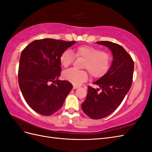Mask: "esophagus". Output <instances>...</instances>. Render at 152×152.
I'll return each mask as SVG.
<instances>
[{"mask_svg":"<svg viewBox=\"0 0 152 152\" xmlns=\"http://www.w3.org/2000/svg\"><path fill=\"white\" fill-rule=\"evenodd\" d=\"M78 87H79V86H75V85H73V89H75L78 88Z\"/></svg>","mask_w":152,"mask_h":152,"instance_id":"1","label":"esophagus"}]
</instances>
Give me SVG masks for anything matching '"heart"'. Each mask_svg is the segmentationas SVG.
<instances>
[{
  "mask_svg": "<svg viewBox=\"0 0 152 152\" xmlns=\"http://www.w3.org/2000/svg\"><path fill=\"white\" fill-rule=\"evenodd\" d=\"M74 53L77 58L84 59L83 68L88 70L91 75L99 78L104 75L110 66V55L104 50H100L98 48L89 45H82L77 48L73 53L70 49H66L59 56V61L63 67H67L74 59ZM64 79L75 85H79L85 82L88 74L85 70H76L69 69L63 73Z\"/></svg>",
  "mask_w": 152,
  "mask_h": 152,
  "instance_id": "obj_1",
  "label": "heart"
}]
</instances>
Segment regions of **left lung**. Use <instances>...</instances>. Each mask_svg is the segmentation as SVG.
I'll use <instances>...</instances> for the list:
<instances>
[{"label": "left lung", "mask_w": 152, "mask_h": 152, "mask_svg": "<svg viewBox=\"0 0 152 152\" xmlns=\"http://www.w3.org/2000/svg\"><path fill=\"white\" fill-rule=\"evenodd\" d=\"M96 43L110 49L113 60L108 71L93 83L99 87L102 92L98 93L99 88L96 89L89 86L82 109L90 118L100 119L112 113L129 91L134 62L121 45L109 41H99Z\"/></svg>", "instance_id": "8db88e82"}]
</instances>
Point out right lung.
Returning a JSON list of instances; mask_svg holds the SVG:
<instances>
[{
  "mask_svg": "<svg viewBox=\"0 0 152 152\" xmlns=\"http://www.w3.org/2000/svg\"><path fill=\"white\" fill-rule=\"evenodd\" d=\"M75 43L53 39L36 40L21 52L18 82L26 102L36 112L46 116L56 112L72 91L71 83L58 80L61 71L59 56Z\"/></svg>",
  "mask_w": 152,
  "mask_h": 152,
  "instance_id": "add662e5",
  "label": "right lung"
}]
</instances>
